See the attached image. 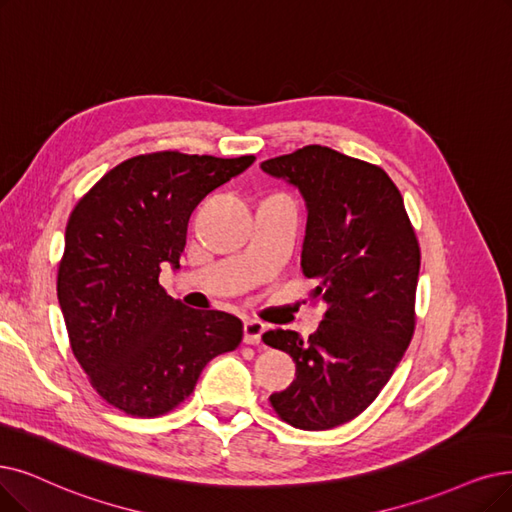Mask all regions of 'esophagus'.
Returning <instances> with one entry per match:
<instances>
[{
    "label": "esophagus",
    "instance_id": "1",
    "mask_svg": "<svg viewBox=\"0 0 512 512\" xmlns=\"http://www.w3.org/2000/svg\"><path fill=\"white\" fill-rule=\"evenodd\" d=\"M262 334H264V323L260 321H245L243 325V340L245 344H260L262 340Z\"/></svg>",
    "mask_w": 512,
    "mask_h": 512
}]
</instances>
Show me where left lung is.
<instances>
[{"label": "left lung", "mask_w": 512, "mask_h": 512, "mask_svg": "<svg viewBox=\"0 0 512 512\" xmlns=\"http://www.w3.org/2000/svg\"><path fill=\"white\" fill-rule=\"evenodd\" d=\"M260 168L306 201L302 273L319 281L311 298L325 304L306 340L262 336L296 363V380L269 401L283 422L327 431L367 410L410 346L420 245L399 189L374 163L309 145Z\"/></svg>", "instance_id": "left-lung-1"}]
</instances>
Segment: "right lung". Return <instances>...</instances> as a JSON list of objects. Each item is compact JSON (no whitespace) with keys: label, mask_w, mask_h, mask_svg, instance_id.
I'll list each match as a JSON object with an SVG mask.
<instances>
[{"label":"right lung","mask_w":512,"mask_h":512,"mask_svg":"<svg viewBox=\"0 0 512 512\" xmlns=\"http://www.w3.org/2000/svg\"><path fill=\"white\" fill-rule=\"evenodd\" d=\"M254 159L138 155L73 208L58 264L60 311L92 388L124 414L172 412L208 361L239 346L243 323L235 315L189 309L161 288L159 273L163 264L180 269L199 201Z\"/></svg>","instance_id":"add662e5"}]
</instances>
